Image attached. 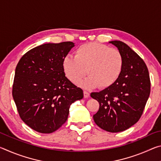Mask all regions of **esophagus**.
Here are the masks:
<instances>
[{
  "instance_id": "esophagus-1",
  "label": "esophagus",
  "mask_w": 161,
  "mask_h": 161,
  "mask_svg": "<svg viewBox=\"0 0 161 161\" xmlns=\"http://www.w3.org/2000/svg\"><path fill=\"white\" fill-rule=\"evenodd\" d=\"M89 97V93L86 91H84V98H88Z\"/></svg>"
}]
</instances>
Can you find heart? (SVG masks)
Listing matches in <instances>:
<instances>
[{"label": "heart", "mask_w": 161, "mask_h": 161, "mask_svg": "<svg viewBox=\"0 0 161 161\" xmlns=\"http://www.w3.org/2000/svg\"><path fill=\"white\" fill-rule=\"evenodd\" d=\"M124 58L116 48L98 42H89L79 47L75 57L65 56L62 67L66 77L77 83L87 74L89 76L80 84L84 88H108L115 84L121 74Z\"/></svg>", "instance_id": "heart-1"}]
</instances>
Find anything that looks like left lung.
Instances as JSON below:
<instances>
[{
    "label": "left lung",
    "instance_id": "1",
    "mask_svg": "<svg viewBox=\"0 0 161 161\" xmlns=\"http://www.w3.org/2000/svg\"><path fill=\"white\" fill-rule=\"evenodd\" d=\"M124 58L121 74L115 84L91 97L99 103L94 121L103 130L111 133L123 131L140 119L151 92L148 69L138 54L119 40L111 41Z\"/></svg>",
    "mask_w": 161,
    "mask_h": 161
}]
</instances>
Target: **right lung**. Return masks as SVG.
<instances>
[{"mask_svg":"<svg viewBox=\"0 0 161 161\" xmlns=\"http://www.w3.org/2000/svg\"><path fill=\"white\" fill-rule=\"evenodd\" d=\"M72 42L47 43L29 50L15 68L13 97L21 119L32 129L50 133L67 120L82 89L65 77L62 61Z\"/></svg>","mask_w":161,"mask_h":161,"instance_id":"1","label":"right lung"}]
</instances>
